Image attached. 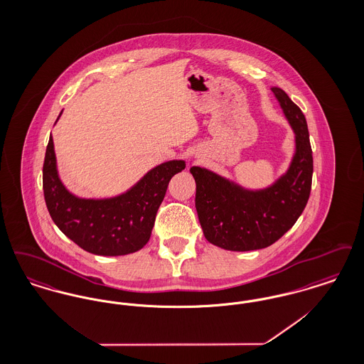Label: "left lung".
Here are the masks:
<instances>
[{"label": "left lung", "instance_id": "1", "mask_svg": "<svg viewBox=\"0 0 364 364\" xmlns=\"http://www.w3.org/2000/svg\"><path fill=\"white\" fill-rule=\"evenodd\" d=\"M296 135V153L288 172L266 190H244L208 169L192 166L196 181L195 208L208 242L229 251H252L272 245L297 221L311 192V144L307 122L288 94L273 87Z\"/></svg>", "mask_w": 364, "mask_h": 364}]
</instances>
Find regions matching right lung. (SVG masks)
<instances>
[{"mask_svg":"<svg viewBox=\"0 0 364 364\" xmlns=\"http://www.w3.org/2000/svg\"><path fill=\"white\" fill-rule=\"evenodd\" d=\"M184 168V161L164 162L122 195L82 199L61 183L50 136L42 177L45 202L54 224L87 252L102 257L127 255L149 242L168 184Z\"/></svg>","mask_w":364,"mask_h":364,"instance_id":"obj_1","label":"right lung"}]
</instances>
